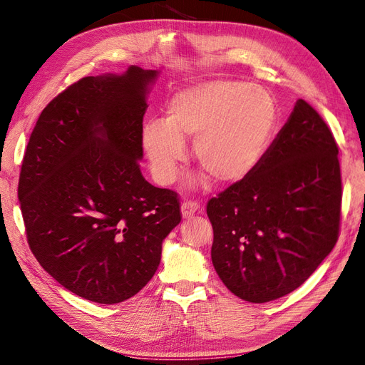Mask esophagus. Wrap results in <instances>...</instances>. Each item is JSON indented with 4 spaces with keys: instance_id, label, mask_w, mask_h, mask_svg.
Masks as SVG:
<instances>
[{
    "instance_id": "34e87169",
    "label": "esophagus",
    "mask_w": 365,
    "mask_h": 365,
    "mask_svg": "<svg viewBox=\"0 0 365 365\" xmlns=\"http://www.w3.org/2000/svg\"><path fill=\"white\" fill-rule=\"evenodd\" d=\"M198 204L197 202H192V201H185L180 207V212H182V217L183 219H189L192 217L197 212H198Z\"/></svg>"
}]
</instances>
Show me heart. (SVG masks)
I'll return each instance as SVG.
<instances>
[{
    "instance_id": "1",
    "label": "heart",
    "mask_w": 365,
    "mask_h": 365,
    "mask_svg": "<svg viewBox=\"0 0 365 365\" xmlns=\"http://www.w3.org/2000/svg\"><path fill=\"white\" fill-rule=\"evenodd\" d=\"M275 121L274 99L264 90L237 81H204L173 96L164 121L145 123L140 143L161 185L178 178L187 139H194L195 161L212 182L231 185L257 165Z\"/></svg>"
}]
</instances>
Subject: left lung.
<instances>
[{"label": "left lung", "instance_id": "1", "mask_svg": "<svg viewBox=\"0 0 365 365\" xmlns=\"http://www.w3.org/2000/svg\"><path fill=\"white\" fill-rule=\"evenodd\" d=\"M339 149L303 99L253 171L207 204L212 262L245 302L292 293L330 255L339 237Z\"/></svg>", "mask_w": 365, "mask_h": 365}]
</instances>
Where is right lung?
<instances>
[{
    "label": "right lung",
    "instance_id": "add662e5",
    "mask_svg": "<svg viewBox=\"0 0 365 365\" xmlns=\"http://www.w3.org/2000/svg\"><path fill=\"white\" fill-rule=\"evenodd\" d=\"M158 75L131 65L72 84L44 108L24 157L17 194L31 250L66 290L96 303L138 294L180 223L178 195L139 168Z\"/></svg>",
    "mask_w": 365,
    "mask_h": 365
}]
</instances>
